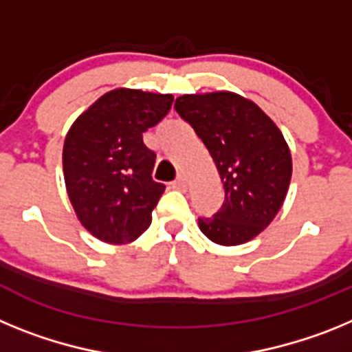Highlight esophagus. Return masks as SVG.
<instances>
[{"instance_id":"1","label":"esophagus","mask_w":352,"mask_h":352,"mask_svg":"<svg viewBox=\"0 0 352 352\" xmlns=\"http://www.w3.org/2000/svg\"><path fill=\"white\" fill-rule=\"evenodd\" d=\"M173 188H176V190H186V178H185V176H179L176 182H173Z\"/></svg>"}]
</instances>
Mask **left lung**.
Returning <instances> with one entry per match:
<instances>
[{
    "instance_id": "left-lung-1",
    "label": "left lung",
    "mask_w": 352,
    "mask_h": 352,
    "mask_svg": "<svg viewBox=\"0 0 352 352\" xmlns=\"http://www.w3.org/2000/svg\"><path fill=\"white\" fill-rule=\"evenodd\" d=\"M174 109L203 139L226 188L222 208L199 219V229L223 247L247 243L272 223L287 195L292 158L280 129L231 91L178 96Z\"/></svg>"
}]
</instances>
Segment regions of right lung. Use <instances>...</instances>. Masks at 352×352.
<instances>
[{
  "label": "right lung",
  "mask_w": 352,
  "mask_h": 352,
  "mask_svg": "<svg viewBox=\"0 0 352 352\" xmlns=\"http://www.w3.org/2000/svg\"><path fill=\"white\" fill-rule=\"evenodd\" d=\"M173 95L118 88L89 105L68 130L63 174L77 219L96 239L125 245L151 223L166 186L153 182L155 153L142 133L169 113Z\"/></svg>",
  "instance_id": "right-lung-1"
}]
</instances>
